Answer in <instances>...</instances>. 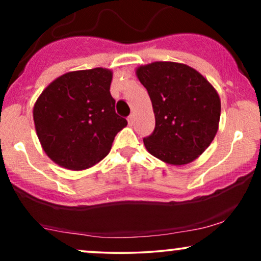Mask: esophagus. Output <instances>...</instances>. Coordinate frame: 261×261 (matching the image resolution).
<instances>
[{
  "instance_id": "obj_1",
  "label": "esophagus",
  "mask_w": 261,
  "mask_h": 261,
  "mask_svg": "<svg viewBox=\"0 0 261 261\" xmlns=\"http://www.w3.org/2000/svg\"><path fill=\"white\" fill-rule=\"evenodd\" d=\"M127 121H128V125H131V126H133L134 122H135V115H134V114H130V115H128Z\"/></svg>"
}]
</instances>
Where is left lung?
Returning <instances> with one entry per match:
<instances>
[{
    "mask_svg": "<svg viewBox=\"0 0 261 261\" xmlns=\"http://www.w3.org/2000/svg\"><path fill=\"white\" fill-rule=\"evenodd\" d=\"M137 79L147 89L155 118L153 133L143 139L161 161L182 166L196 160L216 136L221 100L201 73L178 62L140 66Z\"/></svg>",
    "mask_w": 261,
    "mask_h": 261,
    "instance_id": "left-lung-1",
    "label": "left lung"
}]
</instances>
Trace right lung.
I'll return each mask as SVG.
<instances>
[{
  "mask_svg": "<svg viewBox=\"0 0 261 261\" xmlns=\"http://www.w3.org/2000/svg\"><path fill=\"white\" fill-rule=\"evenodd\" d=\"M107 68L73 71L44 89L33 109L45 153L64 168L82 170L110 152L116 134L127 125L115 113Z\"/></svg>",
  "mask_w": 261,
  "mask_h": 261,
  "instance_id": "1",
  "label": "right lung"
}]
</instances>
